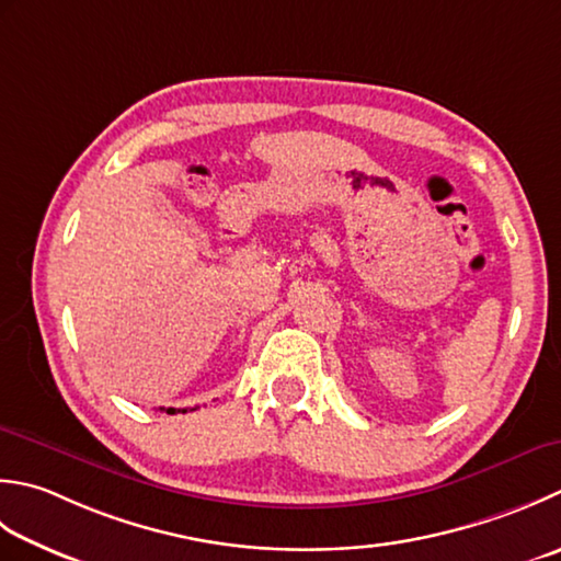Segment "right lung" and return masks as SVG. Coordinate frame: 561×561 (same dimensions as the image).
<instances>
[{
	"instance_id": "add662e5",
	"label": "right lung",
	"mask_w": 561,
	"mask_h": 561,
	"mask_svg": "<svg viewBox=\"0 0 561 561\" xmlns=\"http://www.w3.org/2000/svg\"><path fill=\"white\" fill-rule=\"evenodd\" d=\"M164 411V409H162ZM168 413H178V411H174V409H168ZM182 413H186V411H182Z\"/></svg>"
}]
</instances>
